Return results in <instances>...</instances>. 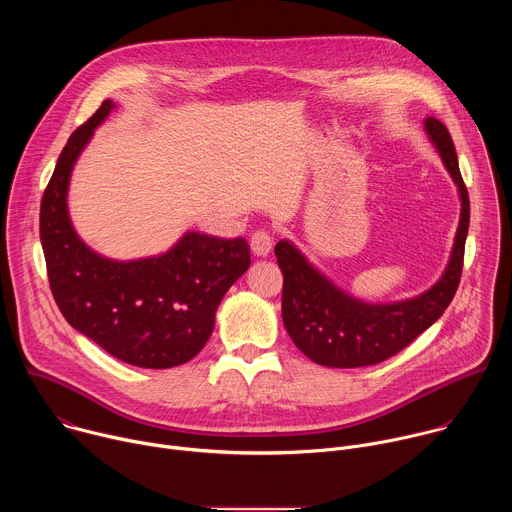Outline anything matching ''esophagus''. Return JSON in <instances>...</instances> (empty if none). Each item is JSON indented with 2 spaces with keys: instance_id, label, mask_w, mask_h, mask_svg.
Listing matches in <instances>:
<instances>
[{
  "instance_id": "esophagus-1",
  "label": "esophagus",
  "mask_w": 512,
  "mask_h": 512,
  "mask_svg": "<svg viewBox=\"0 0 512 512\" xmlns=\"http://www.w3.org/2000/svg\"><path fill=\"white\" fill-rule=\"evenodd\" d=\"M273 249V237L267 231H255L251 237V251L257 257H267Z\"/></svg>"
}]
</instances>
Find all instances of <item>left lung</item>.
Returning <instances> with one entry per match:
<instances>
[{"instance_id":"obj_1","label":"left lung","mask_w":512,"mask_h":512,"mask_svg":"<svg viewBox=\"0 0 512 512\" xmlns=\"http://www.w3.org/2000/svg\"><path fill=\"white\" fill-rule=\"evenodd\" d=\"M423 125L462 200L452 257L433 287L411 300L367 304L334 285L289 241L275 245L283 273V326L294 344L322 367L356 369L391 358L440 318L456 296L470 225V198L448 127L435 117H427Z\"/></svg>"}]
</instances>
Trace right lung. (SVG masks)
Here are the masks:
<instances>
[{"label":"right lung","instance_id":"obj_1","mask_svg":"<svg viewBox=\"0 0 512 512\" xmlns=\"http://www.w3.org/2000/svg\"><path fill=\"white\" fill-rule=\"evenodd\" d=\"M113 107L103 101L68 137L44 190L40 241L48 281L66 322L111 356L141 369H172L204 348L216 308L249 269L251 253L243 237L190 231L158 257L115 261L79 239L66 206L70 172Z\"/></svg>","mask_w":512,"mask_h":512}]
</instances>
